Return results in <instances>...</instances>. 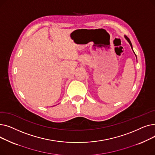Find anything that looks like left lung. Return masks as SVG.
<instances>
[{
  "label": "left lung",
  "instance_id": "left-lung-1",
  "mask_svg": "<svg viewBox=\"0 0 155 155\" xmlns=\"http://www.w3.org/2000/svg\"><path fill=\"white\" fill-rule=\"evenodd\" d=\"M125 38H126L127 40V41L129 42V43L130 44V45H131V48L133 49V46H132V44H131V41H130V39H129V38H127L126 36H125Z\"/></svg>",
  "mask_w": 155,
  "mask_h": 155
}]
</instances>
